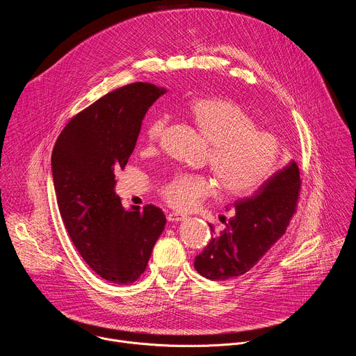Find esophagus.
<instances>
[{"label": "esophagus", "instance_id": "1", "mask_svg": "<svg viewBox=\"0 0 356 356\" xmlns=\"http://www.w3.org/2000/svg\"><path fill=\"white\" fill-rule=\"evenodd\" d=\"M166 218H168V221H170V222H177V221L186 220L187 217H186L184 214H180V213H168V214H166Z\"/></svg>", "mask_w": 356, "mask_h": 356}]
</instances>
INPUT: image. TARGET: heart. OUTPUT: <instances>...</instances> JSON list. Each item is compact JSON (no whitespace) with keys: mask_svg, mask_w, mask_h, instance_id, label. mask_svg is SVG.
<instances>
[{"mask_svg":"<svg viewBox=\"0 0 356 356\" xmlns=\"http://www.w3.org/2000/svg\"><path fill=\"white\" fill-rule=\"evenodd\" d=\"M190 114L210 145L209 165L225 195H249L272 176L280 158L279 139L255 128V121L241 106L222 98H200L191 104ZM166 124V117L150 122L146 131L149 143L162 138ZM213 191L209 176L190 173L173 176L161 188L163 200L179 210L197 207Z\"/></svg>","mask_w":356,"mask_h":356,"instance_id":"heart-1","label":"heart"}]
</instances>
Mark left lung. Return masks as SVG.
<instances>
[{"label":"left lung","instance_id":"1","mask_svg":"<svg viewBox=\"0 0 356 356\" xmlns=\"http://www.w3.org/2000/svg\"><path fill=\"white\" fill-rule=\"evenodd\" d=\"M300 172L294 161L272 175L255 195L235 201L225 228L195 257V270L210 280L238 277L255 266L272 245L286 232L296 211Z\"/></svg>","mask_w":356,"mask_h":356}]
</instances>
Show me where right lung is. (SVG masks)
<instances>
[{
    "mask_svg": "<svg viewBox=\"0 0 356 356\" xmlns=\"http://www.w3.org/2000/svg\"><path fill=\"white\" fill-rule=\"evenodd\" d=\"M166 92L132 83L74 115L52 152L58 206L69 236L86 264L103 279L131 284L145 272L166 217L155 206L125 210L115 194L149 107Z\"/></svg>",
    "mask_w": 356,
    "mask_h": 356,
    "instance_id": "obj_1",
    "label": "right lung"
}]
</instances>
